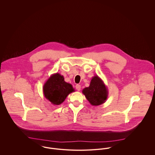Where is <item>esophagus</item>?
<instances>
[{"mask_svg": "<svg viewBox=\"0 0 155 155\" xmlns=\"http://www.w3.org/2000/svg\"><path fill=\"white\" fill-rule=\"evenodd\" d=\"M75 88H76V89H77L78 91H80L81 90V85L77 84V85H75Z\"/></svg>", "mask_w": 155, "mask_h": 155, "instance_id": "34e87169", "label": "esophagus"}]
</instances>
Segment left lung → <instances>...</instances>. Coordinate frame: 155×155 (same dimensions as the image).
<instances>
[{
    "instance_id": "8db88e82",
    "label": "left lung",
    "mask_w": 155,
    "mask_h": 155,
    "mask_svg": "<svg viewBox=\"0 0 155 155\" xmlns=\"http://www.w3.org/2000/svg\"><path fill=\"white\" fill-rule=\"evenodd\" d=\"M82 92L92 106L103 104L108 97L107 88L97 75L92 77L89 86L84 89Z\"/></svg>"
}]
</instances>
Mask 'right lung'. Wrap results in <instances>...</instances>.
I'll return each mask as SVG.
<instances>
[{
	"mask_svg": "<svg viewBox=\"0 0 155 155\" xmlns=\"http://www.w3.org/2000/svg\"><path fill=\"white\" fill-rule=\"evenodd\" d=\"M74 91L72 85L64 81V77L58 73L52 74L43 87L45 97L53 105L63 103L67 96Z\"/></svg>",
	"mask_w": 155,
	"mask_h": 155,
	"instance_id": "add662e5",
	"label": "right lung"
}]
</instances>
